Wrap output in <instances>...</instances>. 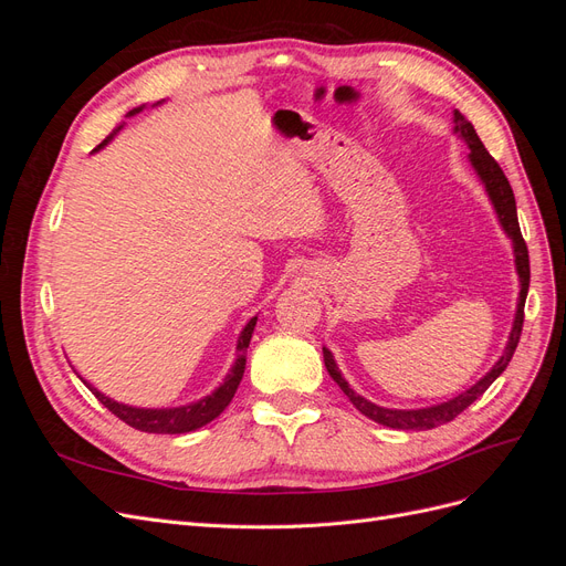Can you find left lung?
Returning a JSON list of instances; mask_svg holds the SVG:
<instances>
[{"label":"left lung","instance_id":"1","mask_svg":"<svg viewBox=\"0 0 566 566\" xmlns=\"http://www.w3.org/2000/svg\"><path fill=\"white\" fill-rule=\"evenodd\" d=\"M453 132L460 136L462 142L468 144L470 148V163L474 167V172L479 175V179H482L486 193L491 198V205L495 214H499V221L503 231L510 235L512 241V248H515V264H517V273H520V302H517V314H515V323H512V331H510V339L505 345V352L503 356L495 361V366L484 375L482 380H479L476 385H472L470 389H465L462 394H458V397L443 401V403H437V406H430V408H413V410H399V408H382L378 403H373L368 399H364L361 394H356L349 382L342 378V373L335 364L333 354L323 347V361H325V368H328L331 378L339 385V389L347 394L349 401L361 410V413L375 422H380L385 427H391V430H432V427H439L443 422H451L455 416H460L462 410H465L470 403H474L482 394L491 387V382L499 378V375L507 368L512 354H515L517 349V342H520V335H522V325H524V302H526V293H528V250H526V243L522 238V231H520V221H517V205H515V193H512V186L510 181L505 179L501 165L495 163L489 150L484 148L482 139H479L474 127L470 119L462 115L460 111H453Z\"/></svg>","mask_w":566,"mask_h":566}]
</instances>
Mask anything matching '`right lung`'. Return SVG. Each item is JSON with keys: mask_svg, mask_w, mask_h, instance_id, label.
<instances>
[{"mask_svg": "<svg viewBox=\"0 0 566 566\" xmlns=\"http://www.w3.org/2000/svg\"><path fill=\"white\" fill-rule=\"evenodd\" d=\"M142 108L144 106L129 111L127 117L136 115ZM117 132H119V127L113 134H117ZM113 134L98 148H104L113 139ZM254 325H256V316H252L248 321L241 337H238V347H235L238 358H235L231 373L227 375L224 382H221L212 394H208V397L200 399V401L177 406V408H136V406L113 401V399L106 397V394H101L96 387H92L90 382H84V380L82 382L94 391V397L101 403H104L113 416H117L119 420L127 422L129 427H134V430H142V432H148V434H186V432H193V430H198V427L212 422L221 413V410H224L231 403L238 385H241V380H243L245 352L250 347V337L254 333Z\"/></svg>", "mask_w": 566, "mask_h": 566, "instance_id": "obj_1", "label": "right lung"}]
</instances>
